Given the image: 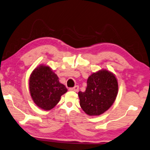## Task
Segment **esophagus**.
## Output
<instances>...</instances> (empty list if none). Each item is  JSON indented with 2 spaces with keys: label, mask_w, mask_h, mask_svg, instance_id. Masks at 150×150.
<instances>
[{
  "label": "esophagus",
  "mask_w": 150,
  "mask_h": 150,
  "mask_svg": "<svg viewBox=\"0 0 150 150\" xmlns=\"http://www.w3.org/2000/svg\"><path fill=\"white\" fill-rule=\"evenodd\" d=\"M69 90H70V91H73L77 92L78 91H79V86H77V85H75V87L69 88Z\"/></svg>",
  "instance_id": "esophagus-1"
}]
</instances>
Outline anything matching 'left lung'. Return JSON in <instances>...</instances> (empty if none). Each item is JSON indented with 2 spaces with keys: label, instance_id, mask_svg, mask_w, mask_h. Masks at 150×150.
<instances>
[{
  "label": "left lung",
  "instance_id": "left-lung-1",
  "mask_svg": "<svg viewBox=\"0 0 150 150\" xmlns=\"http://www.w3.org/2000/svg\"><path fill=\"white\" fill-rule=\"evenodd\" d=\"M85 91H79L80 106L91 116L99 115L111 108L118 93V83L111 71L101 69L93 73L87 79Z\"/></svg>",
  "mask_w": 150,
  "mask_h": 150
}]
</instances>
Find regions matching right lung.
<instances>
[{
	"label": "right lung",
	"instance_id": "1",
	"mask_svg": "<svg viewBox=\"0 0 150 150\" xmlns=\"http://www.w3.org/2000/svg\"><path fill=\"white\" fill-rule=\"evenodd\" d=\"M30 94L34 103L42 109H53L67 91L59 77L48 65H40L33 71L29 78Z\"/></svg>",
	"mask_w": 150,
	"mask_h": 150
}]
</instances>
